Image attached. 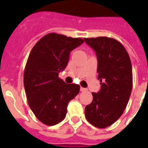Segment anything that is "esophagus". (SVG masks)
<instances>
[{"label": "esophagus", "instance_id": "1", "mask_svg": "<svg viewBox=\"0 0 148 148\" xmlns=\"http://www.w3.org/2000/svg\"><path fill=\"white\" fill-rule=\"evenodd\" d=\"M81 91H82V92H84V91H86V88H81Z\"/></svg>", "mask_w": 148, "mask_h": 148}]
</instances>
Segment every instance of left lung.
Returning a JSON list of instances; mask_svg holds the SVG:
<instances>
[{
  "label": "left lung",
  "instance_id": "8db88e82",
  "mask_svg": "<svg viewBox=\"0 0 148 148\" xmlns=\"http://www.w3.org/2000/svg\"><path fill=\"white\" fill-rule=\"evenodd\" d=\"M97 58V78L101 90L92 93L85 107L88 121L98 128L110 126L122 115L131 96L133 75L128 53L122 44L108 37L84 38Z\"/></svg>",
  "mask_w": 148,
  "mask_h": 148
}]
</instances>
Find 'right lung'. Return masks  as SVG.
Listing matches in <instances>:
<instances>
[{"mask_svg": "<svg viewBox=\"0 0 148 148\" xmlns=\"http://www.w3.org/2000/svg\"><path fill=\"white\" fill-rule=\"evenodd\" d=\"M84 42L56 33L41 38L29 54L24 73L28 104L43 124L53 126L64 119L70 101L78 95L80 86L66 84L58 74L64 70L71 51Z\"/></svg>", "mask_w": 148, "mask_h": 148, "instance_id": "1", "label": "right lung"}]
</instances>
